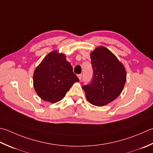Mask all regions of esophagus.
I'll use <instances>...</instances> for the list:
<instances>
[{
    "label": "esophagus",
    "instance_id": "1",
    "mask_svg": "<svg viewBox=\"0 0 153 153\" xmlns=\"http://www.w3.org/2000/svg\"><path fill=\"white\" fill-rule=\"evenodd\" d=\"M77 77H78V78L79 80L82 79V74H79L78 76H77Z\"/></svg>",
    "mask_w": 153,
    "mask_h": 153
}]
</instances>
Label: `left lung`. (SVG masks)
I'll use <instances>...</instances> for the list:
<instances>
[{"mask_svg": "<svg viewBox=\"0 0 153 153\" xmlns=\"http://www.w3.org/2000/svg\"><path fill=\"white\" fill-rule=\"evenodd\" d=\"M90 56L94 76L91 83L82 88L89 103L104 106L120 95L126 82V70L117 58L104 46L96 48Z\"/></svg>", "mask_w": 153, "mask_h": 153, "instance_id": "left-lung-1", "label": "left lung"}]
</instances>
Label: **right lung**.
Here are the masks:
<instances>
[{
	"label": "right lung",
	"instance_id": "right-lung-1",
	"mask_svg": "<svg viewBox=\"0 0 153 153\" xmlns=\"http://www.w3.org/2000/svg\"><path fill=\"white\" fill-rule=\"evenodd\" d=\"M64 53L53 50L34 70L33 84L42 100L54 103L62 100L74 83L79 82Z\"/></svg>",
	"mask_w": 153,
	"mask_h": 153
}]
</instances>
